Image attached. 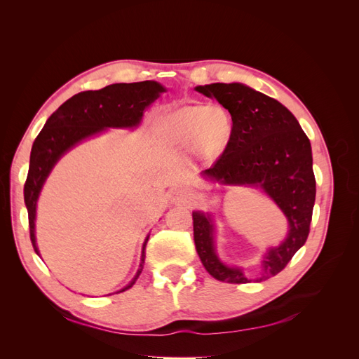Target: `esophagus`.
<instances>
[{
    "mask_svg": "<svg viewBox=\"0 0 359 359\" xmlns=\"http://www.w3.org/2000/svg\"><path fill=\"white\" fill-rule=\"evenodd\" d=\"M190 199V191L184 187H175L172 190V202L173 203H184Z\"/></svg>",
    "mask_w": 359,
    "mask_h": 359,
    "instance_id": "obj_1",
    "label": "esophagus"
}]
</instances>
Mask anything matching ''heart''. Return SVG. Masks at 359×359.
Masks as SVG:
<instances>
[{"label": "heart", "instance_id": "obj_1", "mask_svg": "<svg viewBox=\"0 0 359 359\" xmlns=\"http://www.w3.org/2000/svg\"><path fill=\"white\" fill-rule=\"evenodd\" d=\"M161 133L170 144L193 145L203 158H215L229 142L231 115L222 106H182L161 121Z\"/></svg>", "mask_w": 359, "mask_h": 359}]
</instances>
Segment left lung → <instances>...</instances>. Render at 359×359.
Instances as JSON below:
<instances>
[{
    "label": "left lung",
    "mask_w": 359,
    "mask_h": 359,
    "mask_svg": "<svg viewBox=\"0 0 359 359\" xmlns=\"http://www.w3.org/2000/svg\"><path fill=\"white\" fill-rule=\"evenodd\" d=\"M194 90L215 99L232 116L224 153L202 177L222 186L260 189L287 219L286 238L269 247L260 262L255 280L264 281L277 276L307 241L316 199L310 140L287 107L244 83H211ZM214 233L212 215L193 211L194 244L205 269L226 283L252 281L243 268L222 262Z\"/></svg>",
    "instance_id": "1"
}]
</instances>
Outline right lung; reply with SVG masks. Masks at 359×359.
I'll return each instance as SVG.
<instances>
[{"instance_id":"right-lung-1","label":"right lung","mask_w":359,"mask_h":359,"mask_svg":"<svg viewBox=\"0 0 359 359\" xmlns=\"http://www.w3.org/2000/svg\"><path fill=\"white\" fill-rule=\"evenodd\" d=\"M166 88L156 81L135 83H112L97 91H83L64 102L43 127L31 148L28 177L24 186V199L28 210L29 236L34 252L40 256L36 244V210L40 191L58 160L82 140L103 133L107 128H136L147 107L154 103ZM145 238L140 265L130 283L118 292L132 287L145 264ZM116 292V293H118Z\"/></svg>"}]
</instances>
